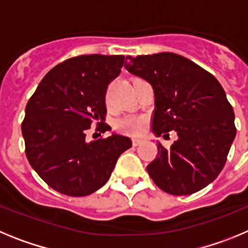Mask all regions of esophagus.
<instances>
[{
  "mask_svg": "<svg viewBox=\"0 0 248 248\" xmlns=\"http://www.w3.org/2000/svg\"><path fill=\"white\" fill-rule=\"evenodd\" d=\"M141 141H143L141 139H133V145H134V146L140 145V144H141Z\"/></svg>",
  "mask_w": 248,
  "mask_h": 248,
  "instance_id": "34e87169",
  "label": "esophagus"
}]
</instances>
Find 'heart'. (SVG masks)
Instances as JSON below:
<instances>
[{"instance_id":"1","label":"heart","mask_w":248,"mask_h":248,"mask_svg":"<svg viewBox=\"0 0 248 248\" xmlns=\"http://www.w3.org/2000/svg\"><path fill=\"white\" fill-rule=\"evenodd\" d=\"M146 124H148V120L145 117L135 115V114L125 115V117L118 119L115 123L118 130L124 133V134L134 135V137L143 134L146 129Z\"/></svg>"}]
</instances>
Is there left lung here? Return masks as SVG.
<instances>
[{"label":"left lung","instance_id":"left-lung-1","mask_svg":"<svg viewBox=\"0 0 248 248\" xmlns=\"http://www.w3.org/2000/svg\"><path fill=\"white\" fill-rule=\"evenodd\" d=\"M126 71L148 80L154 89L151 130L177 140L170 149L157 143V156L148 166L157 187L191 195L218 176L236 137L235 114L218 80L179 54L128 56Z\"/></svg>","mask_w":248,"mask_h":248}]
</instances>
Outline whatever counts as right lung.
Wrapping results in <instances>:
<instances>
[{
	"mask_svg": "<svg viewBox=\"0 0 248 248\" xmlns=\"http://www.w3.org/2000/svg\"><path fill=\"white\" fill-rule=\"evenodd\" d=\"M124 56L87 54L50 69L26 105L22 122L26 156L45 183L68 196H85L110 177L118 157L131 148L130 138L113 134L91 143L85 131L105 120V93L117 78ZM98 123L97 130H110Z\"/></svg>",
	"mask_w": 248,
	"mask_h": 248,
	"instance_id": "add662e5",
	"label": "right lung"
}]
</instances>
